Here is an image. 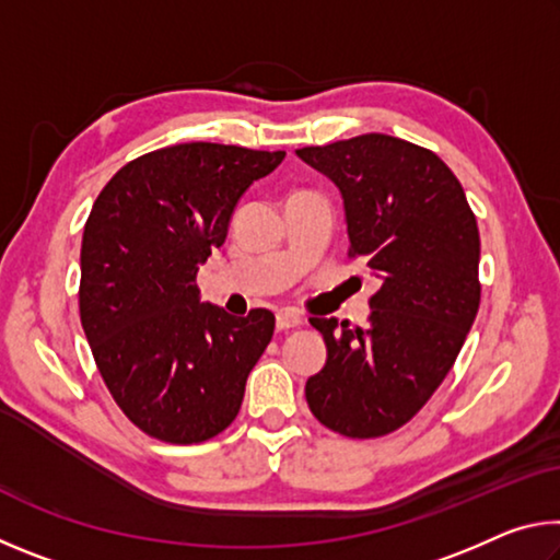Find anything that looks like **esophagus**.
I'll return each mask as SVG.
<instances>
[{"label": "esophagus", "mask_w": 560, "mask_h": 560, "mask_svg": "<svg viewBox=\"0 0 560 560\" xmlns=\"http://www.w3.org/2000/svg\"><path fill=\"white\" fill-rule=\"evenodd\" d=\"M303 324V316L299 314V311L293 308H283L277 314V328L279 330H289V328H296Z\"/></svg>", "instance_id": "obj_1"}]
</instances>
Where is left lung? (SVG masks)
Listing matches in <instances>:
<instances>
[{
  "instance_id": "obj_1",
  "label": "left lung",
  "mask_w": 560,
  "mask_h": 560,
  "mask_svg": "<svg viewBox=\"0 0 560 560\" xmlns=\"http://www.w3.org/2000/svg\"><path fill=\"white\" fill-rule=\"evenodd\" d=\"M296 155L338 187L350 257L381 281L363 328L311 318L328 358L306 400L328 430L383 438L422 410L477 318V220L452 170L407 140L365 132Z\"/></svg>"
}]
</instances>
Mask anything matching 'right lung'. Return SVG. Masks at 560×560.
Listing matches in <instances>:
<instances>
[{"mask_svg":"<svg viewBox=\"0 0 560 560\" xmlns=\"http://www.w3.org/2000/svg\"><path fill=\"white\" fill-rule=\"evenodd\" d=\"M283 150L170 145L120 167L93 202L81 242L79 308L113 400L145 434L214 438L273 336V314L236 318L200 301L197 271L222 246L234 207Z\"/></svg>","mask_w":560,"mask_h":560,"instance_id":"obj_1","label":"right lung"}]
</instances>
